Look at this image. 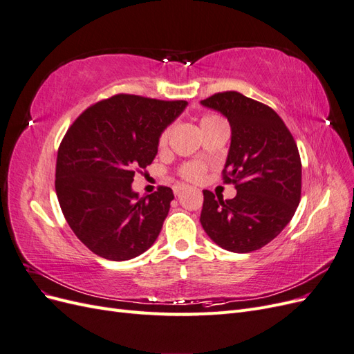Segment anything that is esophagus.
Segmentation results:
<instances>
[{"label": "esophagus", "mask_w": 354, "mask_h": 354, "mask_svg": "<svg viewBox=\"0 0 354 354\" xmlns=\"http://www.w3.org/2000/svg\"><path fill=\"white\" fill-rule=\"evenodd\" d=\"M181 190H185V186H174V194L177 196L181 194Z\"/></svg>", "instance_id": "esophagus-1"}]
</instances>
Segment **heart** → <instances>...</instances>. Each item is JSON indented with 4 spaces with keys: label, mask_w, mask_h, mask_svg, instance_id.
<instances>
[{
    "label": "heart",
    "mask_w": 354,
    "mask_h": 354,
    "mask_svg": "<svg viewBox=\"0 0 354 354\" xmlns=\"http://www.w3.org/2000/svg\"><path fill=\"white\" fill-rule=\"evenodd\" d=\"M216 121H221V120H220L218 116H216V115H205L201 120V127L208 124V122H216ZM168 134H169L168 130H165L162 134H160V137H159V146L160 147L167 145ZM203 173H205V168H203V165L196 164V162L186 164V165L181 167V169H180L181 177L189 180V181H199L203 177Z\"/></svg>",
    "instance_id": "b5f03b06"
}]
</instances>
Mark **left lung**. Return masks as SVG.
Here are the masks:
<instances>
[{
  "mask_svg": "<svg viewBox=\"0 0 354 354\" xmlns=\"http://www.w3.org/2000/svg\"><path fill=\"white\" fill-rule=\"evenodd\" d=\"M201 104L220 112L230 124L223 178L238 192L223 201L203 190L202 227L223 250H260L286 227L301 198L297 143L272 108L238 91L217 93Z\"/></svg>",
  "mask_w": 354,
  "mask_h": 354,
  "instance_id": "1",
  "label": "left lung"
}]
</instances>
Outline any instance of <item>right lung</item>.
<instances>
[{"instance_id": "1", "label": "right lung", "mask_w": 354, "mask_h": 354, "mask_svg": "<svg viewBox=\"0 0 354 354\" xmlns=\"http://www.w3.org/2000/svg\"><path fill=\"white\" fill-rule=\"evenodd\" d=\"M187 102L116 94L84 111L57 152L56 194L77 238L106 260L124 261L147 251L168 216L173 190L138 196V168L152 164L159 137Z\"/></svg>"}]
</instances>
